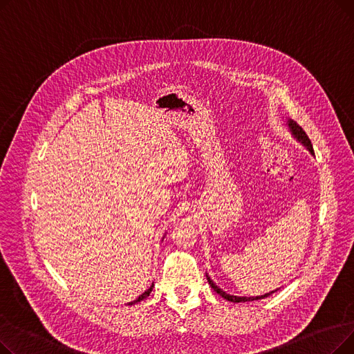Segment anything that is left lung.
I'll return each instance as SVG.
<instances>
[{"label":"left lung","instance_id":"1","mask_svg":"<svg viewBox=\"0 0 354 354\" xmlns=\"http://www.w3.org/2000/svg\"><path fill=\"white\" fill-rule=\"evenodd\" d=\"M287 124H288V129H290V132L292 133V136H294L297 140H299L311 155H314L313 145H311L308 136L306 135V132L303 130V127L297 124V123H295L294 120H291V119L287 120ZM207 280H208L209 286L212 287V290H214L216 294H219V295L222 297V299H225V300H228V301H231V303H245V301L261 300V299H266V297H268V295H271L272 292L277 291V290H274V291H271V292H267V294H264V295H257V297H238V295H231V294L225 292L224 290H221V288L211 280V277H209L208 274H207Z\"/></svg>","mask_w":354,"mask_h":354}]
</instances>
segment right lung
I'll use <instances>...</instances> for the list:
<instances>
[{"label":"right lung","mask_w":354,"mask_h":354,"mask_svg":"<svg viewBox=\"0 0 354 354\" xmlns=\"http://www.w3.org/2000/svg\"><path fill=\"white\" fill-rule=\"evenodd\" d=\"M152 288H153V284H152L151 287H149V288H147V290H146V291H145V292H143L142 295H139V297H138V299H136L135 301H130V303H129V306H133V304H136V303H139V301L145 300V299H146V297H147L149 294H151V292H152Z\"/></svg>","instance_id":"obj_1"}]
</instances>
